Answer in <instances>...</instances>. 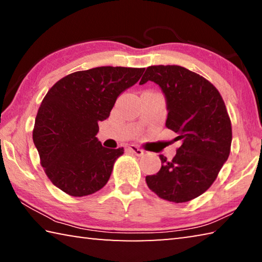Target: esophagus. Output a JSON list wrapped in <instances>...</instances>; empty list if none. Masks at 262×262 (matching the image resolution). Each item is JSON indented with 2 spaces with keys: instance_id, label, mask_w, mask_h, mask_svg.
Segmentation results:
<instances>
[{
  "instance_id": "obj_1",
  "label": "esophagus",
  "mask_w": 262,
  "mask_h": 262,
  "mask_svg": "<svg viewBox=\"0 0 262 262\" xmlns=\"http://www.w3.org/2000/svg\"><path fill=\"white\" fill-rule=\"evenodd\" d=\"M128 150H129L130 152L135 154L136 156H143V155H144V151H143V150L140 149L139 147H136V145H134V144H132L130 147H128Z\"/></svg>"
}]
</instances>
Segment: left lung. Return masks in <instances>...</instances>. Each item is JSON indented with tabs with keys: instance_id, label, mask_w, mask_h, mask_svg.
<instances>
[{
	"instance_id": "8db88e82",
	"label": "left lung",
	"mask_w": 262,
	"mask_h": 262,
	"mask_svg": "<svg viewBox=\"0 0 262 262\" xmlns=\"http://www.w3.org/2000/svg\"><path fill=\"white\" fill-rule=\"evenodd\" d=\"M151 81L166 100L165 126L178 134L181 147L171 162L147 176L148 187L164 200L187 202L205 193L230 155L231 121L223 98L205 77L180 66L148 67L140 84Z\"/></svg>"
}]
</instances>
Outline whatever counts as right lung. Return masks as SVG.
<instances>
[{
    "instance_id": "right-lung-1",
    "label": "right lung",
    "mask_w": 262,
    "mask_h": 262,
    "mask_svg": "<svg viewBox=\"0 0 262 262\" xmlns=\"http://www.w3.org/2000/svg\"><path fill=\"white\" fill-rule=\"evenodd\" d=\"M144 68L97 67L69 74L47 92L33 129V142L48 178L72 196L103 188L123 148L108 149L96 135L115 100L139 82Z\"/></svg>"
}]
</instances>
